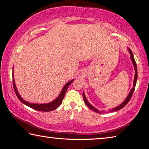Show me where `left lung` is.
<instances>
[{
    "mask_svg": "<svg viewBox=\"0 0 149 149\" xmlns=\"http://www.w3.org/2000/svg\"><path fill=\"white\" fill-rule=\"evenodd\" d=\"M128 50H129V52L130 54V58H131V60H132V63H133V67H134V69H135V76H134V79H133V88L131 91H130V93L128 94V95L127 96V97L125 98V99L124 101H123L122 103H121V104L118 106L116 108H112V109H111L109 112H115V111H117L118 110H120L121 108H122L125 107V106L127 104L128 102L130 101L131 98L132 97V95L133 92H134V90H135V85H136V83H137V64H136V62H135V60L134 58V56H133V52L130 48H128ZM83 97H84V101L85 103L86 104V105L88 107H89L91 110H92L93 111H95V112H97V113H100L101 112H100L99 110H97V108H95L93 106H92L91 104H90V103L88 102V100L87 99L86 97H85V93L84 91L83 92ZM104 112H102V113H104Z\"/></svg>",
    "mask_w": 149,
    "mask_h": 149,
    "instance_id": "obj_1",
    "label": "left lung"
}]
</instances>
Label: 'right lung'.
Listing matches in <instances>:
<instances>
[{
  "mask_svg": "<svg viewBox=\"0 0 149 149\" xmlns=\"http://www.w3.org/2000/svg\"><path fill=\"white\" fill-rule=\"evenodd\" d=\"M74 79H72L71 81H70L68 83H66L64 85V86L63 87L62 89L60 92V95L58 96V97L56 99H55L54 100H52L50 102L47 103V104H33V103H30L29 102L26 101V100H24L21 97V96L19 94L18 91H17V87L16 86V84H15L14 81V67H13V74H12V81H13V86H14V91L16 93V94L17 95V97L18 99H19L20 101H21L22 103H24V104H26L27 107H29L30 108H33V109L38 110V111H42V112H50V111L54 110L55 109H56L58 107H60V105L62 104V100L64 99L65 92L68 88L69 85L72 84V83L74 81Z\"/></svg>",
  "mask_w": 149,
  "mask_h": 149,
  "instance_id": "obj_1",
  "label": "right lung"
}]
</instances>
